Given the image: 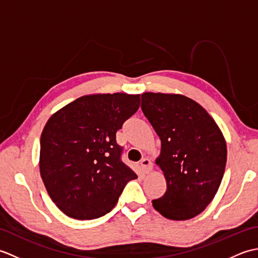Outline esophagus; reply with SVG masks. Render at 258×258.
Returning a JSON list of instances; mask_svg holds the SVG:
<instances>
[{
    "instance_id": "1",
    "label": "esophagus",
    "mask_w": 258,
    "mask_h": 258,
    "mask_svg": "<svg viewBox=\"0 0 258 258\" xmlns=\"http://www.w3.org/2000/svg\"><path fill=\"white\" fill-rule=\"evenodd\" d=\"M141 166H142V168L144 169L145 173H150L152 171V168H153V163H152L150 158L145 157L141 161Z\"/></svg>"
}]
</instances>
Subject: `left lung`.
<instances>
[{
    "label": "left lung",
    "instance_id": "8db88e82",
    "mask_svg": "<svg viewBox=\"0 0 258 258\" xmlns=\"http://www.w3.org/2000/svg\"><path fill=\"white\" fill-rule=\"evenodd\" d=\"M141 107L161 139L156 163L167 185L153 206L169 220L193 218L212 202L225 172L221 130L205 108L184 95L144 93Z\"/></svg>",
    "mask_w": 258,
    "mask_h": 258
}]
</instances>
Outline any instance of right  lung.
I'll return each instance as SVG.
<instances>
[{
    "label": "right lung",
    "mask_w": 258,
    "mask_h": 258,
    "mask_svg": "<svg viewBox=\"0 0 258 258\" xmlns=\"http://www.w3.org/2000/svg\"><path fill=\"white\" fill-rule=\"evenodd\" d=\"M139 107L140 95H86L47 120L41 135V176L65 215L81 221L104 216L138 177L122 161L116 132Z\"/></svg>",
    "instance_id": "add662e5"
}]
</instances>
